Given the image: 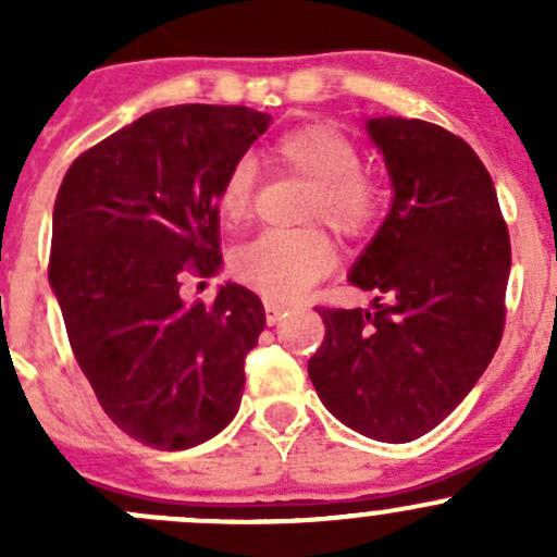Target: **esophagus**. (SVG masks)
I'll return each mask as SVG.
<instances>
[{"label":"esophagus","mask_w":557,"mask_h":557,"mask_svg":"<svg viewBox=\"0 0 557 557\" xmlns=\"http://www.w3.org/2000/svg\"><path fill=\"white\" fill-rule=\"evenodd\" d=\"M263 312H267V323L274 325L280 318H283L285 307L280 305V301H267V305H263Z\"/></svg>","instance_id":"34e87169"}]
</instances>
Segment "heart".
I'll use <instances>...</instances> for the list:
<instances>
[{
  "label": "heart",
  "instance_id": "b5f03b06",
  "mask_svg": "<svg viewBox=\"0 0 557 557\" xmlns=\"http://www.w3.org/2000/svg\"><path fill=\"white\" fill-rule=\"evenodd\" d=\"M269 164L310 183L305 223H325L339 239H361L380 223L385 190L361 166V150L334 123H305L280 134L269 148ZM256 172L237 161L218 188V207L232 223L252 215ZM334 269V250L318 228L299 234L269 232L239 247L234 274L269 299H294Z\"/></svg>",
  "mask_w": 557,
  "mask_h": 557
}]
</instances>
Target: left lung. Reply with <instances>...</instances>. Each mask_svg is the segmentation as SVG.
<instances>
[{
	"mask_svg": "<svg viewBox=\"0 0 557 557\" xmlns=\"http://www.w3.org/2000/svg\"><path fill=\"white\" fill-rule=\"evenodd\" d=\"M393 205L350 272L374 310L314 307L323 345L307 372L334 418L377 442L429 434L491 363L507 320L509 228L480 156L429 121L367 123Z\"/></svg>",
	"mask_w": 557,
	"mask_h": 557,
	"instance_id": "obj_1",
	"label": "left lung"
}]
</instances>
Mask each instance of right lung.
Here are the masks:
<instances>
[{
  "label": "right lung",
  "mask_w": 557,
  "mask_h": 557,
  "mask_svg": "<svg viewBox=\"0 0 557 557\" xmlns=\"http://www.w3.org/2000/svg\"><path fill=\"white\" fill-rule=\"evenodd\" d=\"M269 123L239 104L161 107L61 180L48 277L72 352L107 418L156 450L212 440L243 401L261 299L228 283L185 305L180 285L221 267L218 188Z\"/></svg>",
  "instance_id": "right-lung-1"
}]
</instances>
